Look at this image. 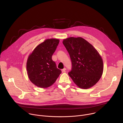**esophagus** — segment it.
Returning <instances> with one entry per match:
<instances>
[{"label": "esophagus", "mask_w": 123, "mask_h": 123, "mask_svg": "<svg viewBox=\"0 0 123 123\" xmlns=\"http://www.w3.org/2000/svg\"><path fill=\"white\" fill-rule=\"evenodd\" d=\"M66 68H64L63 69H62V73H65V71H66Z\"/></svg>", "instance_id": "1"}]
</instances>
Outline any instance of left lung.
Returning <instances> with one entry per match:
<instances>
[{
    "label": "left lung",
    "instance_id": "obj_1",
    "mask_svg": "<svg viewBox=\"0 0 123 123\" xmlns=\"http://www.w3.org/2000/svg\"><path fill=\"white\" fill-rule=\"evenodd\" d=\"M63 44L72 61V70L68 74L74 83L83 89L95 85L103 72V60L97 50L80 37L67 38Z\"/></svg>",
    "mask_w": 123,
    "mask_h": 123
}]
</instances>
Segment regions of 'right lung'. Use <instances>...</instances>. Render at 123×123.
<instances>
[{"label":"right lung","instance_id":"obj_1","mask_svg":"<svg viewBox=\"0 0 123 123\" xmlns=\"http://www.w3.org/2000/svg\"><path fill=\"white\" fill-rule=\"evenodd\" d=\"M59 40L51 38L39 44L29 55L26 65L30 80L41 88L53 84L62 73L52 60Z\"/></svg>","mask_w":123,"mask_h":123}]
</instances>
